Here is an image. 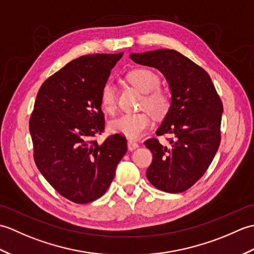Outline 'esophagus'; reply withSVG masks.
Returning a JSON list of instances; mask_svg holds the SVG:
<instances>
[{
  "instance_id": "34e87169",
  "label": "esophagus",
  "mask_w": 254,
  "mask_h": 254,
  "mask_svg": "<svg viewBox=\"0 0 254 254\" xmlns=\"http://www.w3.org/2000/svg\"><path fill=\"white\" fill-rule=\"evenodd\" d=\"M138 147V144L135 141H132V139H128L127 141V148L128 150H134Z\"/></svg>"
}]
</instances>
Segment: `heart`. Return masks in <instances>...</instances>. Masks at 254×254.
Returning a JSON list of instances; mask_svg holds the SVG:
<instances>
[{
	"instance_id": "obj_1",
	"label": "heart",
	"mask_w": 254,
	"mask_h": 254,
	"mask_svg": "<svg viewBox=\"0 0 254 254\" xmlns=\"http://www.w3.org/2000/svg\"><path fill=\"white\" fill-rule=\"evenodd\" d=\"M127 79L136 89L144 93L141 106L161 117L170 107V97L167 91L158 87V75L147 68H135L127 74ZM100 104L107 112H113L117 108V93L113 85L107 83L100 93ZM152 124V118L146 111L123 113L110 122V130L127 138H137Z\"/></svg>"
}]
</instances>
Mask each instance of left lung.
Wrapping results in <instances>:
<instances>
[{
  "label": "left lung",
  "instance_id": "8db88e82",
  "mask_svg": "<svg viewBox=\"0 0 254 254\" xmlns=\"http://www.w3.org/2000/svg\"><path fill=\"white\" fill-rule=\"evenodd\" d=\"M130 58L163 73L171 91L169 110L156 134L175 137L168 147L157 138L144 142L153 154L147 179L161 191H186L201 179L218 150L223 102L207 72L176 50L131 53Z\"/></svg>",
  "mask_w": 254,
  "mask_h": 254
}]
</instances>
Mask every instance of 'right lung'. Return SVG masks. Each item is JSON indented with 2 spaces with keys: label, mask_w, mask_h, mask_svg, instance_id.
Listing matches in <instances>:
<instances>
[{
  "label": "right lung",
  "mask_w": 254,
  "mask_h": 254,
  "mask_svg": "<svg viewBox=\"0 0 254 254\" xmlns=\"http://www.w3.org/2000/svg\"><path fill=\"white\" fill-rule=\"evenodd\" d=\"M123 56L89 55L67 63L41 85L29 119L38 169L62 196L77 204L105 194L127 153V138L105 130L100 93Z\"/></svg>",
  "instance_id": "obj_1"
}]
</instances>
